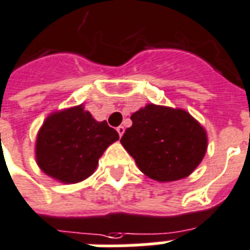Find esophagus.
Masks as SVG:
<instances>
[{
  "instance_id": "esophagus-1",
  "label": "esophagus",
  "mask_w": 250,
  "mask_h": 250,
  "mask_svg": "<svg viewBox=\"0 0 250 250\" xmlns=\"http://www.w3.org/2000/svg\"><path fill=\"white\" fill-rule=\"evenodd\" d=\"M117 131L118 133H119V136H122V135L125 133V127H123V125H119V127H117Z\"/></svg>"
}]
</instances>
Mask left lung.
Listing matches in <instances>:
<instances>
[{
    "mask_svg": "<svg viewBox=\"0 0 250 250\" xmlns=\"http://www.w3.org/2000/svg\"><path fill=\"white\" fill-rule=\"evenodd\" d=\"M122 145L145 175L158 182L188 176L206 152L205 129L182 109L146 105L131 115Z\"/></svg>",
    "mask_w": 250,
    "mask_h": 250,
    "instance_id": "left-lung-1",
    "label": "left lung"
}]
</instances>
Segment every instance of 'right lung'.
I'll return each mask as SVG.
<instances>
[{"label": "right lung", "mask_w": 250, "mask_h": 250, "mask_svg": "<svg viewBox=\"0 0 250 250\" xmlns=\"http://www.w3.org/2000/svg\"><path fill=\"white\" fill-rule=\"evenodd\" d=\"M118 139L106 121L96 122L82 105L54 113L37 135V165L62 183L82 182L93 174L102 153Z\"/></svg>", "instance_id": "1"}]
</instances>
